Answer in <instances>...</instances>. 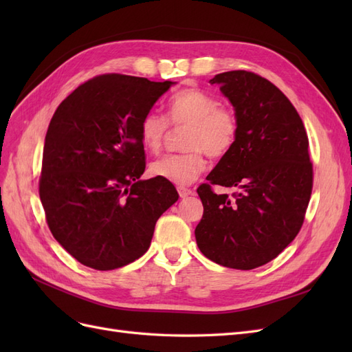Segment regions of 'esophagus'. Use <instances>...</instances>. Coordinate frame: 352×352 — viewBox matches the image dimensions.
Masks as SVG:
<instances>
[{
  "label": "esophagus",
  "instance_id": "esophagus-1",
  "mask_svg": "<svg viewBox=\"0 0 352 352\" xmlns=\"http://www.w3.org/2000/svg\"><path fill=\"white\" fill-rule=\"evenodd\" d=\"M177 192H179L180 198H186V197H189V195H194V190H192V189H188V188H185V186H179V188H177Z\"/></svg>",
  "mask_w": 352,
  "mask_h": 352
}]
</instances>
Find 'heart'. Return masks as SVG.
<instances>
[{"label":"heart","instance_id":"b5f03b06","mask_svg":"<svg viewBox=\"0 0 352 352\" xmlns=\"http://www.w3.org/2000/svg\"><path fill=\"white\" fill-rule=\"evenodd\" d=\"M168 119L173 124H189L182 154H168L150 166L154 177L175 185H189L204 172L206 154L212 158L226 155L238 135V117L221 107L211 95L195 88L179 91L168 101ZM168 132V122L158 111H148L140 124L144 146L151 153L162 150Z\"/></svg>","mask_w":352,"mask_h":352}]
</instances>
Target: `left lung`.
<instances>
[{
    "instance_id": "1",
    "label": "left lung",
    "mask_w": 352,
    "mask_h": 352,
    "mask_svg": "<svg viewBox=\"0 0 352 352\" xmlns=\"http://www.w3.org/2000/svg\"><path fill=\"white\" fill-rule=\"evenodd\" d=\"M210 83L232 104L238 135L207 180L236 192L197 189L204 214L195 239L211 261L251 270L278 257L302 226L313 188L308 138L291 101L267 79L233 70Z\"/></svg>"
}]
</instances>
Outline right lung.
Wrapping results in <instances>:
<instances>
[{"instance_id":"add662e5","label":"right lung","mask_w":352,"mask_h":352,"mask_svg":"<svg viewBox=\"0 0 352 352\" xmlns=\"http://www.w3.org/2000/svg\"><path fill=\"white\" fill-rule=\"evenodd\" d=\"M176 82L102 74L63 101L50 122L39 197L52 236L95 270L150 248L158 217L179 198L163 179L141 180L142 117Z\"/></svg>"}]
</instances>
